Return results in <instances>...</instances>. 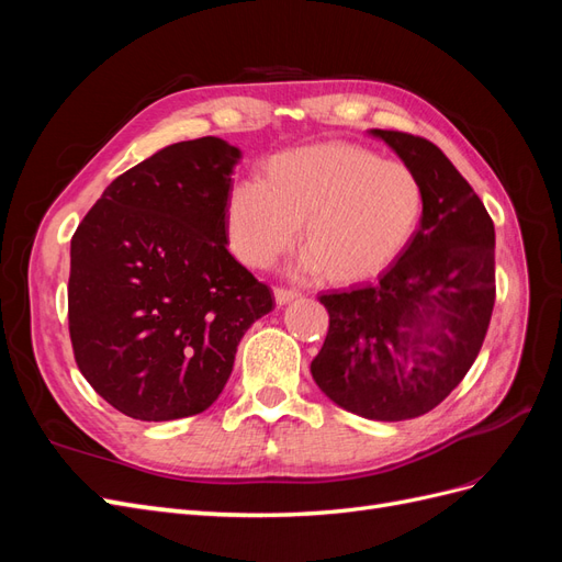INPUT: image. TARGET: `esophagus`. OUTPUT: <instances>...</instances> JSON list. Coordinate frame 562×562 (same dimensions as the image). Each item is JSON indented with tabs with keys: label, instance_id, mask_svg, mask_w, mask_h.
I'll return each instance as SVG.
<instances>
[{
	"label": "esophagus",
	"instance_id": "esophagus-1",
	"mask_svg": "<svg viewBox=\"0 0 562 562\" xmlns=\"http://www.w3.org/2000/svg\"><path fill=\"white\" fill-rule=\"evenodd\" d=\"M300 297V293L297 291H291V288H274V300H277V304H288V302H293V300H297Z\"/></svg>",
	"mask_w": 562,
	"mask_h": 562
}]
</instances>
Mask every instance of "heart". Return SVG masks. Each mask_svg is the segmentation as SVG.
Segmentation results:
<instances>
[{
  "instance_id": "1",
  "label": "heart",
  "mask_w": 562,
  "mask_h": 562,
  "mask_svg": "<svg viewBox=\"0 0 562 562\" xmlns=\"http://www.w3.org/2000/svg\"><path fill=\"white\" fill-rule=\"evenodd\" d=\"M424 187L411 168L378 151L323 143L281 151L262 164L260 182L232 187L227 241L248 267H269L293 246L302 265L335 285L380 277L419 232Z\"/></svg>"
}]
</instances>
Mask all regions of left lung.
I'll return each mask as SVG.
<instances>
[{
  "mask_svg": "<svg viewBox=\"0 0 562 562\" xmlns=\"http://www.w3.org/2000/svg\"><path fill=\"white\" fill-rule=\"evenodd\" d=\"M419 178V232L378 283L326 293L330 326L312 378L345 411L380 422L427 415L464 380L495 307V225L434 143L370 131Z\"/></svg>",
  "mask_w": 562,
  "mask_h": 562,
  "instance_id": "1",
  "label": "left lung"
}]
</instances>
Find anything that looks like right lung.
I'll use <instances>...</instances> for the list:
<instances>
[{
  "label": "right lung",
  "instance_id": "right-lung-1",
  "mask_svg": "<svg viewBox=\"0 0 562 562\" xmlns=\"http://www.w3.org/2000/svg\"><path fill=\"white\" fill-rule=\"evenodd\" d=\"M239 159L213 135L168 145L112 180L72 236L75 361L133 419L211 407L244 333L274 307L227 250L225 203Z\"/></svg>",
  "mask_w": 562,
  "mask_h": 562
}]
</instances>
